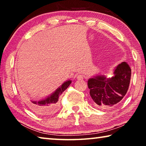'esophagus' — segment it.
Here are the masks:
<instances>
[{
	"instance_id": "34e87169",
	"label": "esophagus",
	"mask_w": 146,
	"mask_h": 146,
	"mask_svg": "<svg viewBox=\"0 0 146 146\" xmlns=\"http://www.w3.org/2000/svg\"><path fill=\"white\" fill-rule=\"evenodd\" d=\"M76 78H77L78 80H82L84 78V76L82 75H81V74H79V75L76 76Z\"/></svg>"
}]
</instances>
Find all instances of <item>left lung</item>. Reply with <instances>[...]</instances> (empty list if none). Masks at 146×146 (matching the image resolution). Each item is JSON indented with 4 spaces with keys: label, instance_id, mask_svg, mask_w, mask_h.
<instances>
[{
    "label": "left lung",
    "instance_id": "obj_1",
    "mask_svg": "<svg viewBox=\"0 0 146 146\" xmlns=\"http://www.w3.org/2000/svg\"><path fill=\"white\" fill-rule=\"evenodd\" d=\"M131 70L125 62L118 64L114 75L107 78L98 75L88 81L93 105L99 109L112 108L119 103L129 89Z\"/></svg>",
    "mask_w": 146,
    "mask_h": 146
}]
</instances>
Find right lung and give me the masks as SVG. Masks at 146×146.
Returning a JSON list of instances; mask_svg holds the SVG:
<instances>
[{
	"instance_id": "right-lung-1",
	"label": "right lung",
	"mask_w": 146,
	"mask_h": 146,
	"mask_svg": "<svg viewBox=\"0 0 146 146\" xmlns=\"http://www.w3.org/2000/svg\"><path fill=\"white\" fill-rule=\"evenodd\" d=\"M71 81L68 80L64 82L55 92L45 99L39 101H33L29 102L30 108L35 112L42 115H51L56 111L58 108V98L68 86L71 84Z\"/></svg>"
}]
</instances>
